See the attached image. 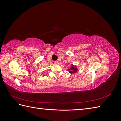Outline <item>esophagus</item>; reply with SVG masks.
<instances>
[{"label":"esophagus","instance_id":"34e87169","mask_svg":"<svg viewBox=\"0 0 121 121\" xmlns=\"http://www.w3.org/2000/svg\"><path fill=\"white\" fill-rule=\"evenodd\" d=\"M54 63H55V64H56V63H58V61H54Z\"/></svg>","mask_w":121,"mask_h":121}]
</instances>
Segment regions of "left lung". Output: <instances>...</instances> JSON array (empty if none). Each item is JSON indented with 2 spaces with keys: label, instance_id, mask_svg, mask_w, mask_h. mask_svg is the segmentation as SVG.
<instances>
[{
  "label": "left lung",
  "instance_id": "8db88e82",
  "mask_svg": "<svg viewBox=\"0 0 121 121\" xmlns=\"http://www.w3.org/2000/svg\"><path fill=\"white\" fill-rule=\"evenodd\" d=\"M68 70H69V71H70L69 72H70V73H74L77 72V68L76 66L75 67H74L73 66H72L71 68V69H68Z\"/></svg>",
  "mask_w": 121,
  "mask_h": 121
}]
</instances>
